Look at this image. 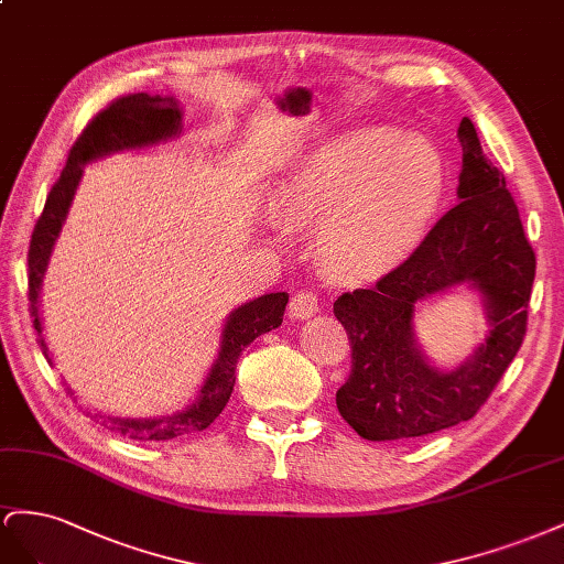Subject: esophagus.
<instances>
[{"label":"esophagus","mask_w":564,"mask_h":564,"mask_svg":"<svg viewBox=\"0 0 564 564\" xmlns=\"http://www.w3.org/2000/svg\"><path fill=\"white\" fill-rule=\"evenodd\" d=\"M318 312V295L312 288H300V291L291 297V316L295 318H310Z\"/></svg>","instance_id":"obj_1"}]
</instances>
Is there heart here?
I'll return each mask as SVG.
<instances>
[{
    "mask_svg": "<svg viewBox=\"0 0 564 564\" xmlns=\"http://www.w3.org/2000/svg\"><path fill=\"white\" fill-rule=\"evenodd\" d=\"M444 188L437 149L388 127L328 141L281 184L276 215L314 224L324 262L345 276H378L423 238Z\"/></svg>",
    "mask_w": 564,
    "mask_h": 564,
    "instance_id": "obj_1",
    "label": "heart"
}]
</instances>
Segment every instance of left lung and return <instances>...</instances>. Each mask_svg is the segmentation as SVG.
I'll use <instances>...</instances> for the list:
<instances>
[{
	"instance_id": "8db88e82",
	"label": "left lung",
	"mask_w": 564,
	"mask_h": 564,
	"mask_svg": "<svg viewBox=\"0 0 564 564\" xmlns=\"http://www.w3.org/2000/svg\"><path fill=\"white\" fill-rule=\"evenodd\" d=\"M458 139V203L376 285L333 304L351 347V371L335 404L364 440H413L470 421L524 340L536 254L506 176L481 151L468 118ZM458 282L486 295L492 330L473 360L442 375L414 347L410 324L417 299Z\"/></svg>"
}]
</instances>
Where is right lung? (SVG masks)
Segmentation results:
<instances>
[{
	"label": "right lung",
	"mask_w": 564,
	"mask_h": 564,
	"mask_svg": "<svg viewBox=\"0 0 564 564\" xmlns=\"http://www.w3.org/2000/svg\"><path fill=\"white\" fill-rule=\"evenodd\" d=\"M180 127H182V112L176 108V101L160 99V96H149V94H127L116 101H110L104 110L96 112V116L87 122L85 130L79 132V137L70 147L68 163L63 167L56 184L52 186L50 196H46L44 210L37 217L35 229H32V236H30L28 300H30L32 326H35L37 333H42L40 307H37L40 283L44 276L46 262H50L54 240L61 231V224L66 219L75 186L79 182V176H83V167L79 165H85L89 160L112 151L149 147V143L170 139L180 132ZM285 304H288L285 293H269L231 312L227 326L221 330L219 357L213 366L210 376H207L198 399L193 401L186 411L163 415V417H147V421H141V417L134 421V417H112V415H99V413H96V417H99L101 425H106L108 430L137 442H151V440L165 442V440L182 437V434L205 430L224 411L234 392L236 361L240 357V351H243L254 337H260L281 326ZM40 345H42L44 359L52 364L50 349H46L44 340H40Z\"/></svg>",
	"instance_id": "add662e5"
}]
</instances>
